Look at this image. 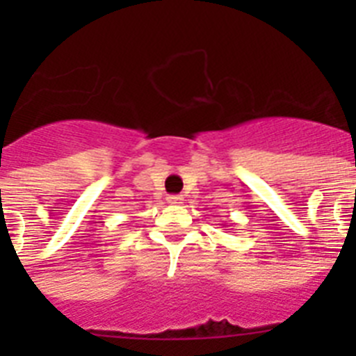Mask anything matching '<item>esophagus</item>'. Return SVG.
<instances>
[{
    "label": "esophagus",
    "mask_w": 356,
    "mask_h": 356,
    "mask_svg": "<svg viewBox=\"0 0 356 356\" xmlns=\"http://www.w3.org/2000/svg\"><path fill=\"white\" fill-rule=\"evenodd\" d=\"M168 203H171V205H180V203H184V197L171 194V196H168Z\"/></svg>",
    "instance_id": "34e87169"
}]
</instances>
